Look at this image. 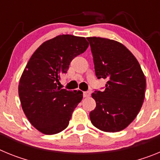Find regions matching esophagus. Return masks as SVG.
Instances as JSON below:
<instances>
[{
  "instance_id": "1",
  "label": "esophagus",
  "mask_w": 160,
  "mask_h": 160,
  "mask_svg": "<svg viewBox=\"0 0 160 160\" xmlns=\"http://www.w3.org/2000/svg\"><path fill=\"white\" fill-rule=\"evenodd\" d=\"M90 94H91V93H90V91H87V92H84V93H83V95H84L85 98L90 97Z\"/></svg>"
}]
</instances>
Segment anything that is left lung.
<instances>
[{"instance_id": "1", "label": "left lung", "mask_w": 160, "mask_h": 160, "mask_svg": "<svg viewBox=\"0 0 160 160\" xmlns=\"http://www.w3.org/2000/svg\"><path fill=\"white\" fill-rule=\"evenodd\" d=\"M95 74L107 79L104 91L91 95L96 107L90 111L93 125L105 132L122 131L136 118L145 98L146 78L136 58L122 43L108 38H87Z\"/></svg>"}]
</instances>
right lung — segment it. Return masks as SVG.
Wrapping results in <instances>:
<instances>
[{"mask_svg":"<svg viewBox=\"0 0 160 160\" xmlns=\"http://www.w3.org/2000/svg\"><path fill=\"white\" fill-rule=\"evenodd\" d=\"M88 46L83 37L58 35L43 42L25 66L18 85L20 101L25 116L42 134L54 135L66 129L82 99L81 90H66L58 85L70 62Z\"/></svg>","mask_w":160,"mask_h":160,"instance_id":"add662e5","label":"right lung"}]
</instances>
